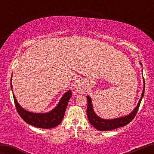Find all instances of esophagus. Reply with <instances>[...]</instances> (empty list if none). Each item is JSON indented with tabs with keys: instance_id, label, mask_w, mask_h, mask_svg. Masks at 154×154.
Segmentation results:
<instances>
[{
	"instance_id": "1",
	"label": "esophagus",
	"mask_w": 154,
	"mask_h": 154,
	"mask_svg": "<svg viewBox=\"0 0 154 154\" xmlns=\"http://www.w3.org/2000/svg\"><path fill=\"white\" fill-rule=\"evenodd\" d=\"M75 90H76L77 93L82 94L85 93L86 91L85 88L83 85V84L81 82H78L76 85H75Z\"/></svg>"
}]
</instances>
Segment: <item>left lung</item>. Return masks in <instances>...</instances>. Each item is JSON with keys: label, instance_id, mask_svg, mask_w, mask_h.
Here are the masks:
<instances>
[{"label": "left lung", "instance_id": "obj_1", "mask_svg": "<svg viewBox=\"0 0 154 154\" xmlns=\"http://www.w3.org/2000/svg\"><path fill=\"white\" fill-rule=\"evenodd\" d=\"M140 65L142 66V64L140 62ZM143 72V70H142ZM143 91L142 93V96L140 97L139 100V102L137 104L136 108L134 109L131 112L128 114V115L121 116L119 118H116V119H104L99 116L94 111L92 100H91V97L89 96H87V114L88 119L89 120V122L91 123L94 128L100 131H109V130H112L114 129L122 127L127 125L128 124L130 123L133 120L134 118L136 116V113L138 112V110L139 109V106L140 103H141L142 98L143 97V94H144V90H145V81L143 79Z\"/></svg>", "mask_w": 154, "mask_h": 154}]
</instances>
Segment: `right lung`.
I'll return each instance as SVG.
<instances>
[{
  "instance_id": "1",
  "label": "right lung",
  "mask_w": 154,
  "mask_h": 154,
  "mask_svg": "<svg viewBox=\"0 0 154 154\" xmlns=\"http://www.w3.org/2000/svg\"><path fill=\"white\" fill-rule=\"evenodd\" d=\"M11 86L12 90V77L11 79ZM72 96V93L70 90L65 92L62 96L60 102L54 109L50 112L45 113H35L28 111L20 105L17 102L15 95L13 93V97L15 106L19 115L26 122L35 127L40 128L49 129L58 126L63 119L65 110L70 98Z\"/></svg>"
}]
</instances>
